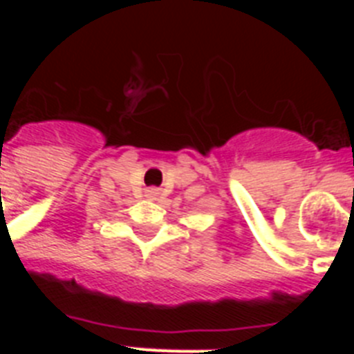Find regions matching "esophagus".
Wrapping results in <instances>:
<instances>
[{
	"mask_svg": "<svg viewBox=\"0 0 354 354\" xmlns=\"http://www.w3.org/2000/svg\"><path fill=\"white\" fill-rule=\"evenodd\" d=\"M150 195H154V192H150Z\"/></svg>",
	"mask_w": 354,
	"mask_h": 354,
	"instance_id": "obj_1",
	"label": "esophagus"
}]
</instances>
